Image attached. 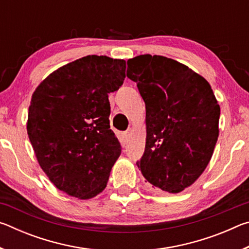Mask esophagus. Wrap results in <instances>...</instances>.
Segmentation results:
<instances>
[{"label": "esophagus", "instance_id": "esophagus-1", "mask_svg": "<svg viewBox=\"0 0 249 249\" xmlns=\"http://www.w3.org/2000/svg\"><path fill=\"white\" fill-rule=\"evenodd\" d=\"M130 136H132V130H130V129H127V130H126V132H124L123 134H122V137H123L124 142H127L129 141Z\"/></svg>", "mask_w": 249, "mask_h": 249}]
</instances>
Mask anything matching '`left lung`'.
Here are the masks:
<instances>
[{"mask_svg": "<svg viewBox=\"0 0 249 249\" xmlns=\"http://www.w3.org/2000/svg\"><path fill=\"white\" fill-rule=\"evenodd\" d=\"M127 66L146 105V146L136 165L154 189L179 193L210 162L220 105L209 82L174 59L141 54Z\"/></svg>", "mask_w": 249, "mask_h": 249, "instance_id": "8db88e82", "label": "left lung"}]
</instances>
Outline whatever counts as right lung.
Returning a JSON list of instances; mask_svg holds the SVG:
<instances>
[{
  "label": "right lung",
  "instance_id": "1",
  "mask_svg": "<svg viewBox=\"0 0 249 249\" xmlns=\"http://www.w3.org/2000/svg\"><path fill=\"white\" fill-rule=\"evenodd\" d=\"M126 61L87 56L53 71L32 96L27 134L41 169L59 190L87 200L107 187L122 147L109 129L108 93Z\"/></svg>",
  "mask_w": 249,
  "mask_h": 249
}]
</instances>
